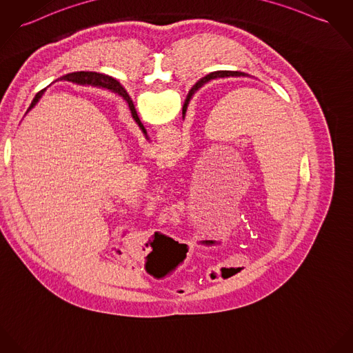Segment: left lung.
<instances>
[{
    "instance_id": "1",
    "label": "left lung",
    "mask_w": 353,
    "mask_h": 353,
    "mask_svg": "<svg viewBox=\"0 0 353 353\" xmlns=\"http://www.w3.org/2000/svg\"><path fill=\"white\" fill-rule=\"evenodd\" d=\"M230 77H250V75H248V74H244V72H239V71H216V72H211V74L205 75L204 78H201L200 81H197V83L192 87V90H190V94H188V97H187V99H185V103H184V106H183V114H185V111H187L188 102H190L192 94H194L199 88H201L205 83H208V81H212V79H217V78H230ZM112 81H114V83H117V85H121L115 79H112ZM204 243L212 244L214 243V241H205Z\"/></svg>"
}]
</instances>
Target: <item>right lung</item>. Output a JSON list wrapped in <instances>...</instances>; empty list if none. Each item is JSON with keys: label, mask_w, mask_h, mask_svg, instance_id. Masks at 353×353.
<instances>
[{"label": "right lung", "mask_w": 353, "mask_h": 353, "mask_svg": "<svg viewBox=\"0 0 353 353\" xmlns=\"http://www.w3.org/2000/svg\"><path fill=\"white\" fill-rule=\"evenodd\" d=\"M64 78V77H63ZM65 78H67V81H72V83H77V84H81V85H85V84H91V85H94V87H102V88H108V90H111V91H114V92H118L119 95H122L126 101H128V103H129V108H130V111H132V117L134 118V121L137 122V125L139 126V129L142 130V133L145 134V137L148 138L146 136V130H145V128H143V125L141 123V121H139V118H138V115H137L136 109H134V105H133V101L130 99V97L128 95V92L121 87V85H117V83H114L112 81V78L111 77H108V75H103V74H98V72H85V71H81V72H72V74H68V75H65ZM118 86L119 88L117 89L116 87ZM47 88H43L41 91H39L37 94H36V97H34V99H33V102L30 103V106H29V110L32 109L33 106H36V103L40 101V98L43 97V94H44V91H46Z\"/></svg>", "instance_id": "right-lung-1"}]
</instances>
